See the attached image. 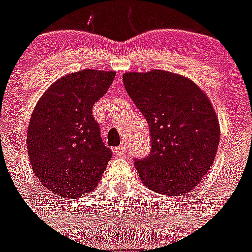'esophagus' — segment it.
Here are the masks:
<instances>
[{
	"label": "esophagus",
	"mask_w": 252,
	"mask_h": 252,
	"mask_svg": "<svg viewBox=\"0 0 252 252\" xmlns=\"http://www.w3.org/2000/svg\"><path fill=\"white\" fill-rule=\"evenodd\" d=\"M126 151H127V149H126V146L125 145L117 146V148L113 149V154H115V155H117V157H125Z\"/></svg>",
	"instance_id": "obj_1"
}]
</instances>
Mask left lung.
Listing matches in <instances>:
<instances>
[{
    "label": "left lung",
    "mask_w": 252,
    "mask_h": 252,
    "mask_svg": "<svg viewBox=\"0 0 252 252\" xmlns=\"http://www.w3.org/2000/svg\"><path fill=\"white\" fill-rule=\"evenodd\" d=\"M126 92L150 128L148 157L133 159L144 186L164 195L190 192L213 164L220 125L197 84L164 70L126 73Z\"/></svg>",
    "instance_id": "left-lung-1"
}]
</instances>
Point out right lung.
<instances>
[{
	"mask_svg": "<svg viewBox=\"0 0 252 252\" xmlns=\"http://www.w3.org/2000/svg\"><path fill=\"white\" fill-rule=\"evenodd\" d=\"M115 72L81 70L60 78L35 106L28 128L31 168L46 190L82 197L97 187L112 157L93 106L106 94Z\"/></svg>",
	"mask_w": 252,
	"mask_h": 252,
	"instance_id": "obj_1",
	"label": "right lung"
}]
</instances>
